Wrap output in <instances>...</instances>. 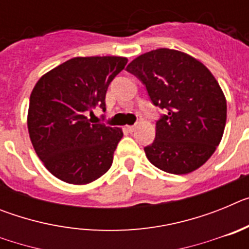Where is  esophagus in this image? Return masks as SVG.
<instances>
[{
  "instance_id": "esophagus-1",
  "label": "esophagus",
  "mask_w": 249,
  "mask_h": 249,
  "mask_svg": "<svg viewBox=\"0 0 249 249\" xmlns=\"http://www.w3.org/2000/svg\"><path fill=\"white\" fill-rule=\"evenodd\" d=\"M126 128H127V131H128V132H133L136 129V126H127Z\"/></svg>"
}]
</instances>
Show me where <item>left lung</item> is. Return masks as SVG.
<instances>
[{
	"label": "left lung",
	"instance_id": "1",
	"mask_svg": "<svg viewBox=\"0 0 249 249\" xmlns=\"http://www.w3.org/2000/svg\"><path fill=\"white\" fill-rule=\"evenodd\" d=\"M146 87L155 106L164 109L156 137L144 147L153 166L186 175L206 162L223 136L227 103L210 70L190 54L158 48L127 66Z\"/></svg>",
	"mask_w": 249,
	"mask_h": 249
}]
</instances>
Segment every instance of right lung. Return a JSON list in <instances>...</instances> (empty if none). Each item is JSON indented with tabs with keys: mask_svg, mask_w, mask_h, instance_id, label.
Wrapping results in <instances>:
<instances>
[{
	"mask_svg": "<svg viewBox=\"0 0 249 249\" xmlns=\"http://www.w3.org/2000/svg\"><path fill=\"white\" fill-rule=\"evenodd\" d=\"M127 65L124 57H74L38 80L30 97L31 142L46 168L61 181L86 184L105 175L123 133L92 123L86 113L106 111L109 83Z\"/></svg>",
	"mask_w": 249,
	"mask_h": 249,
	"instance_id": "1",
	"label": "right lung"
}]
</instances>
